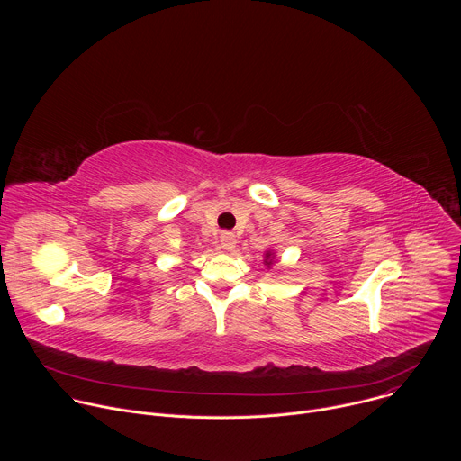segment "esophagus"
Segmentation results:
<instances>
[{
	"label": "esophagus",
	"mask_w": 461,
	"mask_h": 461,
	"mask_svg": "<svg viewBox=\"0 0 461 461\" xmlns=\"http://www.w3.org/2000/svg\"><path fill=\"white\" fill-rule=\"evenodd\" d=\"M221 244H222V248H224V249H233V248H235V244H237V239H235V235H233V233L224 231V233L221 235Z\"/></svg>",
	"instance_id": "34e87169"
}]
</instances>
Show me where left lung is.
<instances>
[{
    "label": "left lung",
    "instance_id": "left-lung-1",
    "mask_svg": "<svg viewBox=\"0 0 461 461\" xmlns=\"http://www.w3.org/2000/svg\"><path fill=\"white\" fill-rule=\"evenodd\" d=\"M265 265H267V267H272V265H274V253H272V251H267Z\"/></svg>",
    "mask_w": 461,
    "mask_h": 461
}]
</instances>
